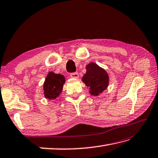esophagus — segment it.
Wrapping results in <instances>:
<instances>
[{"instance_id": "obj_1", "label": "esophagus", "mask_w": 158, "mask_h": 158, "mask_svg": "<svg viewBox=\"0 0 158 158\" xmlns=\"http://www.w3.org/2000/svg\"><path fill=\"white\" fill-rule=\"evenodd\" d=\"M79 76V74L78 72H73V73H70V77L73 78H78Z\"/></svg>"}]
</instances>
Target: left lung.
Masks as SVG:
<instances>
[{"mask_svg":"<svg viewBox=\"0 0 158 158\" xmlns=\"http://www.w3.org/2000/svg\"><path fill=\"white\" fill-rule=\"evenodd\" d=\"M108 76L106 71L97 64L91 63L86 66V73L82 77V81L89 87L93 95H98L106 89L108 85Z\"/></svg>","mask_w":158,"mask_h":158,"instance_id":"8db88e82","label":"left lung"}]
</instances>
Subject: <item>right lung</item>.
I'll use <instances>...</instances> for the list:
<instances>
[{"label": "right lung", "mask_w": 158, "mask_h": 158, "mask_svg": "<svg viewBox=\"0 0 158 158\" xmlns=\"http://www.w3.org/2000/svg\"><path fill=\"white\" fill-rule=\"evenodd\" d=\"M65 82V80L63 76L50 72L44 85L45 97L50 99H56L62 91Z\"/></svg>", "instance_id": "right-lung-1"}]
</instances>
